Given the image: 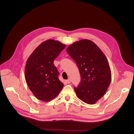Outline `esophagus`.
Segmentation results:
<instances>
[{
    "mask_svg": "<svg viewBox=\"0 0 134 134\" xmlns=\"http://www.w3.org/2000/svg\"><path fill=\"white\" fill-rule=\"evenodd\" d=\"M66 83H68V84H69V83H70V82H71V81H70V80L69 79L68 80H66Z\"/></svg>",
    "mask_w": 134,
    "mask_h": 134,
    "instance_id": "obj_1",
    "label": "esophagus"
}]
</instances>
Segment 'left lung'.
I'll return each mask as SVG.
<instances>
[{"label":"left lung","mask_w":134,"mask_h":134,"mask_svg":"<svg viewBox=\"0 0 134 134\" xmlns=\"http://www.w3.org/2000/svg\"><path fill=\"white\" fill-rule=\"evenodd\" d=\"M67 52L77 64L81 80L74 90L82 101L93 104L105 93L111 81L107 57L93 41L84 39L70 44Z\"/></svg>","instance_id":"obj_1"}]
</instances>
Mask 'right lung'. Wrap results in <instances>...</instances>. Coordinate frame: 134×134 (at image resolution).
Wrapping results in <instances>:
<instances>
[{
	"instance_id": "add662e5",
	"label": "right lung",
	"mask_w": 134,
	"mask_h": 134,
	"mask_svg": "<svg viewBox=\"0 0 134 134\" xmlns=\"http://www.w3.org/2000/svg\"><path fill=\"white\" fill-rule=\"evenodd\" d=\"M66 46L58 41L48 40L35 48L27 60L25 77L34 96L49 102L55 98L64 87L58 78L59 72L53 64Z\"/></svg>"
}]
</instances>
